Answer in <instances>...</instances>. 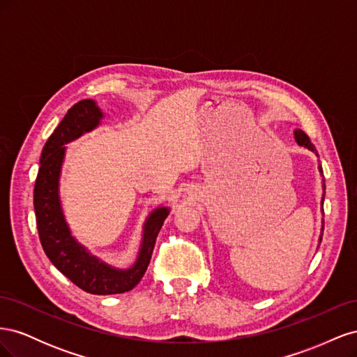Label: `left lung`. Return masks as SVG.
I'll return each instance as SVG.
<instances>
[{
    "mask_svg": "<svg viewBox=\"0 0 357 357\" xmlns=\"http://www.w3.org/2000/svg\"><path fill=\"white\" fill-rule=\"evenodd\" d=\"M295 142L299 144V146H302L304 149H308V150H311L312 153H316V156H319L317 155V150H316V147H314V144H312L311 142H310V138H308V135L302 131V129H295ZM319 172H320V176H323V169H321V165L319 164ZM321 188H323V193H321V207H323V201H325V190H326V186H325V180H321ZM321 235H323V225H321V232H320V238H319V244L321 243Z\"/></svg>",
    "mask_w": 357,
    "mask_h": 357,
    "instance_id": "1",
    "label": "left lung"
}]
</instances>
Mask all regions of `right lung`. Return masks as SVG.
Segmentation results:
<instances>
[{"label":"right lung","mask_w":357,"mask_h":357,"mask_svg":"<svg viewBox=\"0 0 357 357\" xmlns=\"http://www.w3.org/2000/svg\"><path fill=\"white\" fill-rule=\"evenodd\" d=\"M104 113L93 100L74 104L43 147L34 186V210L40 241L46 256L71 282L92 295L125 294L143 278L152 259L158 234L169 207H158L147 215L135 262L116 268L88 252L74 238L66 220L59 195V180L66 159V144L101 125Z\"/></svg>","instance_id":"right-lung-1"}]
</instances>
